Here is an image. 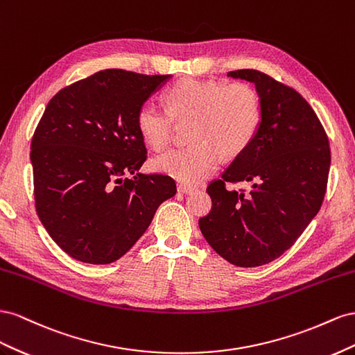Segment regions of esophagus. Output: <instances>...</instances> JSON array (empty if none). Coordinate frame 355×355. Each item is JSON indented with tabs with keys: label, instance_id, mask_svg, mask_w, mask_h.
Instances as JSON below:
<instances>
[{
	"label": "esophagus",
	"instance_id": "obj_1",
	"mask_svg": "<svg viewBox=\"0 0 355 355\" xmlns=\"http://www.w3.org/2000/svg\"><path fill=\"white\" fill-rule=\"evenodd\" d=\"M178 191L180 193H191V191H195V187H190L186 184H178Z\"/></svg>",
	"mask_w": 355,
	"mask_h": 355
}]
</instances>
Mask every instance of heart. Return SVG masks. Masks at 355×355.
Masks as SVG:
<instances>
[{"label":"heart","mask_w":355,"mask_h":355,"mask_svg":"<svg viewBox=\"0 0 355 355\" xmlns=\"http://www.w3.org/2000/svg\"><path fill=\"white\" fill-rule=\"evenodd\" d=\"M166 104L168 110L151 101L144 103L137 113V128L147 146L162 150L171 143L175 121L193 120V144L171 150L151 162L160 174L186 186L199 184L214 174L221 153L234 157L245 151L261 125L260 98L247 83L186 78L168 90Z\"/></svg>","instance_id":"obj_1"}]
</instances>
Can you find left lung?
<instances>
[{"label": "left lung", "mask_w": 355, "mask_h": 355, "mask_svg": "<svg viewBox=\"0 0 355 355\" xmlns=\"http://www.w3.org/2000/svg\"><path fill=\"white\" fill-rule=\"evenodd\" d=\"M227 76L256 86L261 125L251 146L208 186L212 208L199 227L218 256L239 268H256L287 251L317 216L330 147L317 114L295 89L257 69ZM239 180L252 183L248 194L225 189Z\"/></svg>", "instance_id": "obj_1"}]
</instances>
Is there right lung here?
I'll return each instance as SVG.
<instances>
[{
	"instance_id": "add662e5",
	"label": "right lung",
	"mask_w": 355,
	"mask_h": 355,
	"mask_svg": "<svg viewBox=\"0 0 355 355\" xmlns=\"http://www.w3.org/2000/svg\"><path fill=\"white\" fill-rule=\"evenodd\" d=\"M169 77L104 69L59 90L47 104L31 141L35 209L73 259L90 265L119 260L162 202L177 193L171 177L138 172L147 148L137 113Z\"/></svg>"
}]
</instances>
